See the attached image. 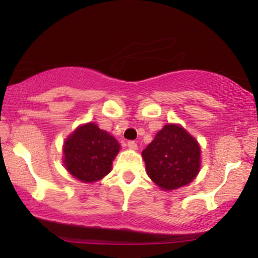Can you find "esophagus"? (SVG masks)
I'll return each instance as SVG.
<instances>
[{"instance_id":"34e87169","label":"esophagus","mask_w":258,"mask_h":258,"mask_svg":"<svg viewBox=\"0 0 258 258\" xmlns=\"http://www.w3.org/2000/svg\"><path fill=\"white\" fill-rule=\"evenodd\" d=\"M127 147H128V149L131 150H137V143H135L133 141H130L128 143H127Z\"/></svg>"}]
</instances>
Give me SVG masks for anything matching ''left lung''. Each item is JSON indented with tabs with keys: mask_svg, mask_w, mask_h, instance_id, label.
Masks as SVG:
<instances>
[{
	"mask_svg": "<svg viewBox=\"0 0 258 258\" xmlns=\"http://www.w3.org/2000/svg\"><path fill=\"white\" fill-rule=\"evenodd\" d=\"M149 178L162 190H174L191 183L200 172L198 141L178 123H167L142 152Z\"/></svg>",
	"mask_w": 258,
	"mask_h": 258,
	"instance_id": "1",
	"label": "left lung"
}]
</instances>
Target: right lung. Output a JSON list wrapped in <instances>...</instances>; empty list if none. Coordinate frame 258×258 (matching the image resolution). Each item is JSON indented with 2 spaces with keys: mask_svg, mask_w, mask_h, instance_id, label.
Segmentation results:
<instances>
[{
  "mask_svg": "<svg viewBox=\"0 0 258 258\" xmlns=\"http://www.w3.org/2000/svg\"><path fill=\"white\" fill-rule=\"evenodd\" d=\"M120 148L117 139L110 133L94 122L84 123L65 139L64 167L80 182L94 183L110 172Z\"/></svg>",
  "mask_w": 258,
  "mask_h": 258,
  "instance_id": "add662e5",
  "label": "right lung"
}]
</instances>
